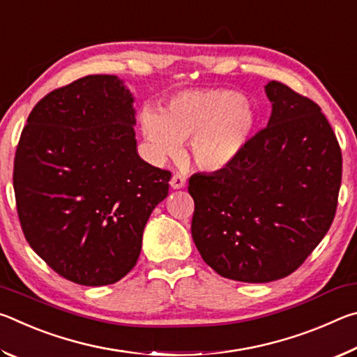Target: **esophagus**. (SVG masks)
<instances>
[{"label": "esophagus", "mask_w": 357, "mask_h": 357, "mask_svg": "<svg viewBox=\"0 0 357 357\" xmlns=\"http://www.w3.org/2000/svg\"><path fill=\"white\" fill-rule=\"evenodd\" d=\"M185 183H187V178L184 176V174H179V173L173 174V178L170 181V184H172L173 189H183V187L185 185Z\"/></svg>", "instance_id": "obj_1"}]
</instances>
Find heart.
Listing matches in <instances>:
<instances>
[{
    "instance_id": "b5f03b06",
    "label": "heart",
    "mask_w": 357,
    "mask_h": 357,
    "mask_svg": "<svg viewBox=\"0 0 357 357\" xmlns=\"http://www.w3.org/2000/svg\"><path fill=\"white\" fill-rule=\"evenodd\" d=\"M255 128V114L244 96L229 89H195L174 94L162 108L144 110L142 130L157 155L178 153L190 140L198 168L217 172L236 159Z\"/></svg>"
}]
</instances>
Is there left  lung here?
<instances>
[{"mask_svg": "<svg viewBox=\"0 0 357 357\" xmlns=\"http://www.w3.org/2000/svg\"><path fill=\"white\" fill-rule=\"evenodd\" d=\"M273 113L231 164L189 179L192 238L227 279L266 283L294 273L326 236L337 211L342 151L315 102L280 82Z\"/></svg>", "mask_w": 357, "mask_h": 357, "instance_id": "obj_1", "label": "left lung"}]
</instances>
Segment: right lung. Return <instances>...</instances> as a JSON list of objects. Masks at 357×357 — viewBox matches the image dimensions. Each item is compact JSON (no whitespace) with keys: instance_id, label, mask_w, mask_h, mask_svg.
<instances>
[{"instance_id":"add662e5","label":"right lung","mask_w":357,"mask_h":357,"mask_svg":"<svg viewBox=\"0 0 357 357\" xmlns=\"http://www.w3.org/2000/svg\"><path fill=\"white\" fill-rule=\"evenodd\" d=\"M134 98L114 75H88L42 98L14 159L31 249L64 279L112 285L130 273L172 173L137 153Z\"/></svg>"}]
</instances>
